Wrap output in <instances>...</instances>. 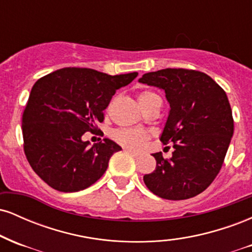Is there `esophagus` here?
<instances>
[{
    "label": "esophagus",
    "mask_w": 252,
    "mask_h": 252,
    "mask_svg": "<svg viewBox=\"0 0 252 252\" xmlns=\"http://www.w3.org/2000/svg\"><path fill=\"white\" fill-rule=\"evenodd\" d=\"M126 153H129L130 155H132V156H134V158H138V156L141 155L140 153L135 152V150H132V149H129V148H126Z\"/></svg>",
    "instance_id": "esophagus-1"
}]
</instances>
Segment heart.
<instances>
[{"label":"heart","mask_w":252,"mask_h":252,"mask_svg":"<svg viewBox=\"0 0 252 252\" xmlns=\"http://www.w3.org/2000/svg\"><path fill=\"white\" fill-rule=\"evenodd\" d=\"M155 96H158V94H154V92L143 91L138 96V100H140L141 104H144L147 100H149L150 98ZM112 136H114V138L117 142L123 144V146L137 149L144 146L146 141L148 140L149 134L146 130L140 128H123L115 130Z\"/></svg>","instance_id":"obj_1"}]
</instances>
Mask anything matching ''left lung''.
I'll return each mask as SVG.
<instances>
[{"label": "left lung", "mask_w": 252, "mask_h": 252, "mask_svg": "<svg viewBox=\"0 0 252 252\" xmlns=\"http://www.w3.org/2000/svg\"><path fill=\"white\" fill-rule=\"evenodd\" d=\"M138 82L166 94L170 109L160 140L174 148L169 160L153 154L156 168L143 176L144 184L168 200L200 194L220 170L233 135L226 94L210 76L185 68L149 72Z\"/></svg>", "instance_id": "1"}]
</instances>
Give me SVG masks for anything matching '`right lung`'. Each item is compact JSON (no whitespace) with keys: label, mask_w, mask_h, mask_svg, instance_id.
Wrapping results in <instances>:
<instances>
[{"label":"right lung","mask_w":252,"mask_h":252,"mask_svg":"<svg viewBox=\"0 0 252 252\" xmlns=\"http://www.w3.org/2000/svg\"><path fill=\"white\" fill-rule=\"evenodd\" d=\"M137 74L66 67L34 84L22 115L24 148L31 167L48 186L78 192L105 173L110 158L122 148L109 138L91 144L82 136L103 122L116 90Z\"/></svg>","instance_id":"obj_1"}]
</instances>
